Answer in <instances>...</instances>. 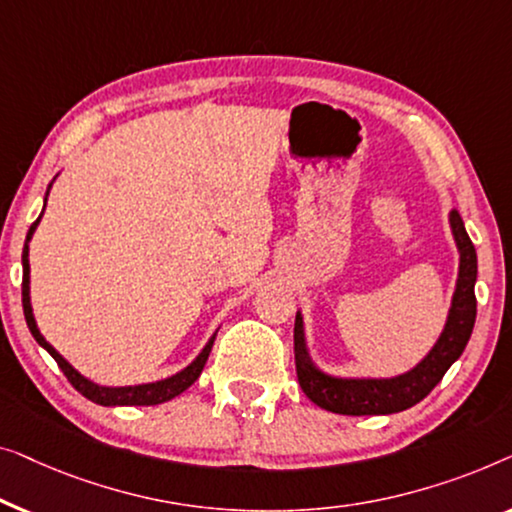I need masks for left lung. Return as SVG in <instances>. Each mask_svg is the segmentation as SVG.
Listing matches in <instances>:
<instances>
[{
  "mask_svg": "<svg viewBox=\"0 0 512 512\" xmlns=\"http://www.w3.org/2000/svg\"><path fill=\"white\" fill-rule=\"evenodd\" d=\"M450 227L459 248V278L445 329L429 355L415 369L397 378H334L311 362L304 341V322L294 320V364L301 390L315 406L338 415H390L420 403L441 383L445 371L457 362L475 325V278L478 257L457 211L450 213Z\"/></svg>",
  "mask_w": 512,
  "mask_h": 512,
  "instance_id": "left-lung-1",
  "label": "left lung"
}]
</instances>
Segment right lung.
Returning a JSON list of instances; mask_svg holds the SVG:
<instances>
[{
  "label": "right lung",
  "mask_w": 512,
  "mask_h": 512,
  "mask_svg": "<svg viewBox=\"0 0 512 512\" xmlns=\"http://www.w3.org/2000/svg\"><path fill=\"white\" fill-rule=\"evenodd\" d=\"M41 220V215L37 218V222H32L30 232H27V239H25V248H23V311H25V320H27V327H30L32 336L37 338V343L41 348H46L50 352V357L55 359L57 366H60L64 376L71 385L76 387L78 392L83 394L85 399L99 403V406H157V403H164L169 399L178 397V394L185 392L187 387H190L194 380L201 376V371H204V364L208 355H211V348H213V341H215V334L211 336V341L206 343V348L199 352V357L194 359V362L183 369L181 373H176V376L171 378H164V380H157V383H148V385H134V387H102V385H95L92 380L83 378L81 373H78L74 366H71L67 359H64L60 352H57L53 345H50L46 338L41 336V331L37 329V322H34V315H32V304H30V243L34 229H37Z\"/></svg>",
  "instance_id": "right-lung-1"
}]
</instances>
